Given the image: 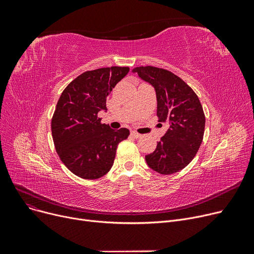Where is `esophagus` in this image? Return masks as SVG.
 I'll list each match as a JSON object with an SVG mask.
<instances>
[{
    "instance_id": "1",
    "label": "esophagus",
    "mask_w": 254,
    "mask_h": 254,
    "mask_svg": "<svg viewBox=\"0 0 254 254\" xmlns=\"http://www.w3.org/2000/svg\"><path fill=\"white\" fill-rule=\"evenodd\" d=\"M130 134H131V136H132V137L136 138V139H138V138H140V137H141V135L139 134V132H137V131H135V130H132V131L130 132Z\"/></svg>"
}]
</instances>
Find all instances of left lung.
Wrapping results in <instances>:
<instances>
[{"instance_id": "left-lung-1", "label": "left lung", "mask_w": 254, "mask_h": 254, "mask_svg": "<svg viewBox=\"0 0 254 254\" xmlns=\"http://www.w3.org/2000/svg\"><path fill=\"white\" fill-rule=\"evenodd\" d=\"M132 73L154 87L159 122L169 128L155 150L145 156L153 171L174 174L188 166L202 144L205 114L195 92L181 78L156 66H137Z\"/></svg>"}]
</instances>
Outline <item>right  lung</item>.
Segmentation results:
<instances>
[{
  "label": "right lung",
  "instance_id": "right-lung-1",
  "mask_svg": "<svg viewBox=\"0 0 254 254\" xmlns=\"http://www.w3.org/2000/svg\"><path fill=\"white\" fill-rule=\"evenodd\" d=\"M128 71L127 66H111L84 72L59 99L51 120L53 143L64 166L80 178L106 175L117 145L129 135L127 128L114 130L98 117L100 111H107V97Z\"/></svg>",
  "mask_w": 254,
  "mask_h": 254
}]
</instances>
